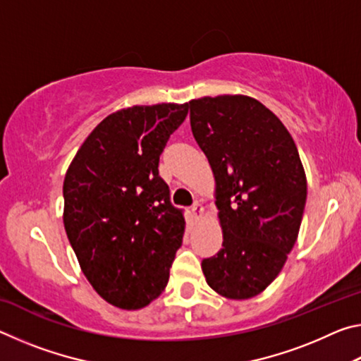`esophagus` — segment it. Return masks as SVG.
I'll list each match as a JSON object with an SVG mask.
<instances>
[{
	"instance_id": "34e87169",
	"label": "esophagus",
	"mask_w": 361,
	"mask_h": 361,
	"mask_svg": "<svg viewBox=\"0 0 361 361\" xmlns=\"http://www.w3.org/2000/svg\"><path fill=\"white\" fill-rule=\"evenodd\" d=\"M191 212H192V215H194L195 218H200V216L204 215V207L200 205L199 202H194L192 207H191Z\"/></svg>"
}]
</instances>
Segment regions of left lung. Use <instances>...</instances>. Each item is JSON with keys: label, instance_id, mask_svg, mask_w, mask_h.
Here are the masks:
<instances>
[{"label": "left lung", "instance_id": "1", "mask_svg": "<svg viewBox=\"0 0 361 361\" xmlns=\"http://www.w3.org/2000/svg\"><path fill=\"white\" fill-rule=\"evenodd\" d=\"M188 108L215 175L223 228V248L202 261L204 276L221 296L253 298L276 280L298 239L307 197L298 148L252 97H204Z\"/></svg>", "mask_w": 361, "mask_h": 361}]
</instances>
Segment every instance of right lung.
I'll return each instance as SVG.
<instances>
[{
    "mask_svg": "<svg viewBox=\"0 0 361 361\" xmlns=\"http://www.w3.org/2000/svg\"><path fill=\"white\" fill-rule=\"evenodd\" d=\"M188 103L132 106L85 138L63 181V224L84 276L116 307L135 310L166 288L185 234L159 156Z\"/></svg>",
    "mask_w": 361,
    "mask_h": 361,
    "instance_id": "add662e5",
    "label": "right lung"
}]
</instances>
